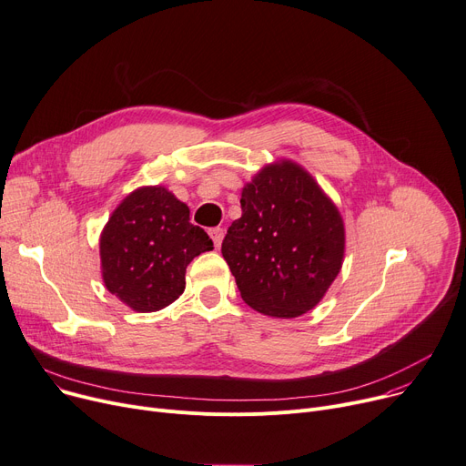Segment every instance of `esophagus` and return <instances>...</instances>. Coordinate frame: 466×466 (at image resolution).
I'll use <instances>...</instances> for the list:
<instances>
[{"instance_id": "esophagus-1", "label": "esophagus", "mask_w": 466, "mask_h": 466, "mask_svg": "<svg viewBox=\"0 0 466 466\" xmlns=\"http://www.w3.org/2000/svg\"><path fill=\"white\" fill-rule=\"evenodd\" d=\"M223 236H225V230L223 228H209V238H211V241H213V245L215 247H221V241H223Z\"/></svg>"}]
</instances>
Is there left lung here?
Wrapping results in <instances>:
<instances>
[{"label":"left lung","mask_w":466,"mask_h":466,"mask_svg":"<svg viewBox=\"0 0 466 466\" xmlns=\"http://www.w3.org/2000/svg\"><path fill=\"white\" fill-rule=\"evenodd\" d=\"M239 202L241 217L221 253L243 301L277 319L311 311L343 266L345 227L337 208L290 161L262 168Z\"/></svg>","instance_id":"8db88e82"}]
</instances>
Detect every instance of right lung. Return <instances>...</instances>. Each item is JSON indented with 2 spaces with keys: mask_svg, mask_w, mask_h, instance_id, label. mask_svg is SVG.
<instances>
[{
  "mask_svg": "<svg viewBox=\"0 0 466 466\" xmlns=\"http://www.w3.org/2000/svg\"><path fill=\"white\" fill-rule=\"evenodd\" d=\"M213 241L189 223V208L165 187L133 191L101 234V266L108 292L133 311L151 313L185 290V269Z\"/></svg>",
  "mask_w": 466,
  "mask_h": 466,
  "instance_id": "1",
  "label": "right lung"
}]
</instances>
